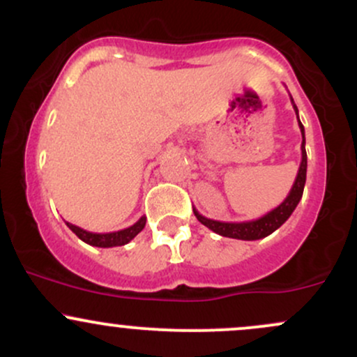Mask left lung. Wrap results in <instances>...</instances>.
<instances>
[{"mask_svg":"<svg viewBox=\"0 0 357 357\" xmlns=\"http://www.w3.org/2000/svg\"><path fill=\"white\" fill-rule=\"evenodd\" d=\"M290 102H292L294 110L297 114L298 127H301L302 132V161L301 166H298V173L296 181L292 184V190H290L289 196L278 204L277 208H273L272 211H268L267 215H264L261 218L252 220V221H240V223H228V221H216L210 220L206 216H203L196 208H192L195 211V216L199 220V223H203L204 227L210 228L211 231L218 233L221 236H227V238H236V240H260L268 236L270 233H273L277 228H280L282 225L289 220V216L292 215L294 210L297 208L298 202L302 198V192H304L305 186V176H307V153H305V132L304 126H302L301 119H298V110L297 105L294 104L292 96H290Z\"/></svg>","mask_w":357,"mask_h":357,"instance_id":"1","label":"left lung"}]
</instances>
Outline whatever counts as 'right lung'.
Listing matches in <instances>:
<instances>
[{"instance_id":"1","label":"right lung","mask_w":357,"mask_h":357,"mask_svg":"<svg viewBox=\"0 0 357 357\" xmlns=\"http://www.w3.org/2000/svg\"><path fill=\"white\" fill-rule=\"evenodd\" d=\"M65 223H67V227L70 228V230L75 233L82 241H85V243L92 245V247L110 248V247H122V245L129 243L137 233H141L142 228L146 227V216H141L132 227L124 228V230H119V231H112V233H92V231L84 230V228L80 227H75V225L68 223V221H65Z\"/></svg>"}]
</instances>
